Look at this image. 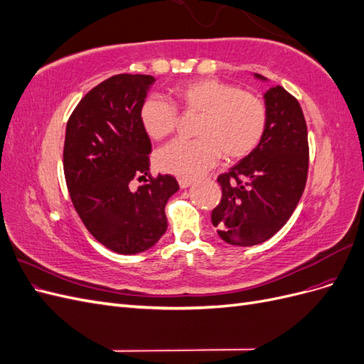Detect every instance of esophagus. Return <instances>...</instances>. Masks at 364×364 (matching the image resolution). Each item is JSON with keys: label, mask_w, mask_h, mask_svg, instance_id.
Returning <instances> with one entry per match:
<instances>
[{"label": "esophagus", "mask_w": 364, "mask_h": 364, "mask_svg": "<svg viewBox=\"0 0 364 364\" xmlns=\"http://www.w3.org/2000/svg\"><path fill=\"white\" fill-rule=\"evenodd\" d=\"M191 185H193V181H190V179H179V186L182 190L188 188V186H191Z\"/></svg>", "instance_id": "1"}]
</instances>
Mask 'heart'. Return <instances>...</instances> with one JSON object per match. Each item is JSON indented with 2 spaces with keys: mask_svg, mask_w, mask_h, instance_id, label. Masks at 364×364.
Listing matches in <instances>:
<instances>
[{
  "mask_svg": "<svg viewBox=\"0 0 364 364\" xmlns=\"http://www.w3.org/2000/svg\"><path fill=\"white\" fill-rule=\"evenodd\" d=\"M176 107L200 115L193 141L176 139L158 153V167L179 178H196L220 161H238L257 149L267 126L261 98L218 79H197L171 90ZM159 97L139 109V123L153 141L167 138L178 124V111Z\"/></svg>",
  "mask_w": 364,
  "mask_h": 364,
  "instance_id": "obj_1",
  "label": "heart"
}]
</instances>
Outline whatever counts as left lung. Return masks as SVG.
I'll use <instances>...</instances> for the list:
<instances>
[{"label": "left lung", "mask_w": 364, "mask_h": 364, "mask_svg": "<svg viewBox=\"0 0 364 364\" xmlns=\"http://www.w3.org/2000/svg\"><path fill=\"white\" fill-rule=\"evenodd\" d=\"M253 77L269 82L261 74ZM264 105L267 126L259 144L217 179L222 202L211 220L218 237L232 246H255L277 234L306 183L308 134L299 102L282 86H272Z\"/></svg>", "instance_id": "8db88e82"}]
</instances>
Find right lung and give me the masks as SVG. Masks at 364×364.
<instances>
[{
  "label": "right lung",
  "instance_id": "add662e5",
  "mask_svg": "<svg viewBox=\"0 0 364 364\" xmlns=\"http://www.w3.org/2000/svg\"><path fill=\"white\" fill-rule=\"evenodd\" d=\"M155 77L118 74L87 92L71 114L63 171L77 214L92 237L121 255L155 246L167 230L165 205L179 190L173 176H150L151 142L139 109ZM143 183L132 191L129 182Z\"/></svg>",
  "mask_w": 364,
  "mask_h": 364
}]
</instances>
